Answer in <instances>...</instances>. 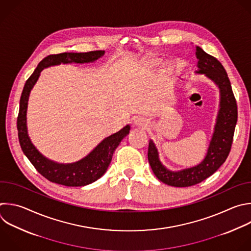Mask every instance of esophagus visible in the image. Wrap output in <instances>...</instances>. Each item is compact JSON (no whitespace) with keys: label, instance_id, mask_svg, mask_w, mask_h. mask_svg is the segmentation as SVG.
Returning <instances> with one entry per match:
<instances>
[{"label":"esophagus","instance_id":"obj_1","mask_svg":"<svg viewBox=\"0 0 251 251\" xmlns=\"http://www.w3.org/2000/svg\"><path fill=\"white\" fill-rule=\"evenodd\" d=\"M134 125L135 126H137L138 128H147V126H148V122L144 119V118H142V117H138L135 121H134Z\"/></svg>","mask_w":251,"mask_h":251}]
</instances>
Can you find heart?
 <instances>
[{
    "label": "heart",
    "instance_id": "heart-1",
    "mask_svg": "<svg viewBox=\"0 0 251 251\" xmlns=\"http://www.w3.org/2000/svg\"><path fill=\"white\" fill-rule=\"evenodd\" d=\"M159 63H160V60H159V59H151V60L150 61V64L152 65V66H156V65H158Z\"/></svg>",
    "mask_w": 251,
    "mask_h": 251
}]
</instances>
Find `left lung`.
I'll use <instances>...</instances> for the list:
<instances>
[{"label":"left lung","mask_w":251,"mask_h":251,"mask_svg":"<svg viewBox=\"0 0 251 251\" xmlns=\"http://www.w3.org/2000/svg\"><path fill=\"white\" fill-rule=\"evenodd\" d=\"M195 55L198 60L195 74L204 75L211 79L220 92L216 124L204 159L192 168L172 171L160 161L153 141L151 139L149 142L148 159L154 176L161 182L175 187L195 185L218 171L229 153L237 121L236 101L225 68L215 57L206 53L199 46H195Z\"/></svg>","instance_id":"8db88e82"}]
</instances>
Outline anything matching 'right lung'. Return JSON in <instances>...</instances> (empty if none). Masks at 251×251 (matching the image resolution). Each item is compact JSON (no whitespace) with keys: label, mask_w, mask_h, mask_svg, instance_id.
I'll return each mask as SVG.
<instances>
[{"label":"right lung","mask_w":251,"mask_h":251,"mask_svg":"<svg viewBox=\"0 0 251 251\" xmlns=\"http://www.w3.org/2000/svg\"><path fill=\"white\" fill-rule=\"evenodd\" d=\"M104 55V51L98 50L87 53L65 52L45 57L26 80L20 101L18 117L19 140L24 153L33 164L36 171L49 181L65 186H85L100 178L108 169L113 152L120 142L130 132V125L104 138L89 154L71 163H60L43 155L33 145L27 131V105L30 92L33 89L40 73L48 67L61 64L94 63Z\"/></svg>","instance_id":"right-lung-1"}]
</instances>
